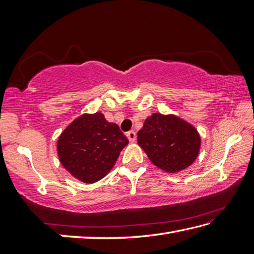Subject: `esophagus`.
<instances>
[{
  "label": "esophagus",
  "instance_id": "1",
  "mask_svg": "<svg viewBox=\"0 0 254 254\" xmlns=\"http://www.w3.org/2000/svg\"><path fill=\"white\" fill-rule=\"evenodd\" d=\"M127 136L128 138V141H130L131 143H134V142H135V139H136V133L134 131H130V132L127 133Z\"/></svg>",
  "mask_w": 254,
  "mask_h": 254
}]
</instances>
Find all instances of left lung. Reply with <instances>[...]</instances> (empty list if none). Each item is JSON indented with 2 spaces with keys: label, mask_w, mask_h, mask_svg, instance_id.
<instances>
[{
  "label": "left lung",
  "mask_w": 254,
  "mask_h": 254,
  "mask_svg": "<svg viewBox=\"0 0 254 254\" xmlns=\"http://www.w3.org/2000/svg\"><path fill=\"white\" fill-rule=\"evenodd\" d=\"M137 143L156 167L176 174L197 158L201 137L196 128L183 119L156 112L137 132Z\"/></svg>",
  "instance_id": "8db88e82"
}]
</instances>
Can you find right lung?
<instances>
[{"instance_id": "right-lung-1", "label": "right lung", "mask_w": 254, "mask_h": 254, "mask_svg": "<svg viewBox=\"0 0 254 254\" xmlns=\"http://www.w3.org/2000/svg\"><path fill=\"white\" fill-rule=\"evenodd\" d=\"M127 144L118 124L96 112L84 113L69 123L57 147L59 159L69 174L84 183H95L109 174Z\"/></svg>"}]
</instances>
